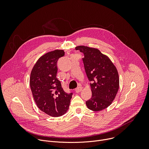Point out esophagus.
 Listing matches in <instances>:
<instances>
[{
    "instance_id": "34e87169",
    "label": "esophagus",
    "mask_w": 149,
    "mask_h": 149,
    "mask_svg": "<svg viewBox=\"0 0 149 149\" xmlns=\"http://www.w3.org/2000/svg\"><path fill=\"white\" fill-rule=\"evenodd\" d=\"M82 88L81 87H77V88L75 89V92L77 93H79V92L82 90Z\"/></svg>"
}]
</instances>
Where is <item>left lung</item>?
<instances>
[{
    "label": "left lung",
    "instance_id": "left-lung-1",
    "mask_svg": "<svg viewBox=\"0 0 149 149\" xmlns=\"http://www.w3.org/2000/svg\"><path fill=\"white\" fill-rule=\"evenodd\" d=\"M84 55L82 58L85 71L90 81L91 98L86 101L87 107L94 111L102 110L111 105L119 88L117 68L110 58L98 49L78 46Z\"/></svg>",
    "mask_w": 149,
    "mask_h": 149
}]
</instances>
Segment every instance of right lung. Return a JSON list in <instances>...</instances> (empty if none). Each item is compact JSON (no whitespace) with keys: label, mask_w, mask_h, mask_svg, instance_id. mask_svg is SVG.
<instances>
[{"label":"right lung","mask_w":149,"mask_h":149,"mask_svg":"<svg viewBox=\"0 0 149 149\" xmlns=\"http://www.w3.org/2000/svg\"><path fill=\"white\" fill-rule=\"evenodd\" d=\"M63 50L56 49L40 56L30 76V87L38 107L52 117H59L69 109L72 93H67L56 78L58 59L64 56Z\"/></svg>","instance_id":"1"}]
</instances>
